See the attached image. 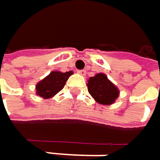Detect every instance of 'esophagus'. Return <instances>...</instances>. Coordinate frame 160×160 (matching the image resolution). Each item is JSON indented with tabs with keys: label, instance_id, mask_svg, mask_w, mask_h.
I'll use <instances>...</instances> for the list:
<instances>
[{
	"label": "esophagus",
	"instance_id": "obj_1",
	"mask_svg": "<svg viewBox=\"0 0 160 160\" xmlns=\"http://www.w3.org/2000/svg\"><path fill=\"white\" fill-rule=\"evenodd\" d=\"M78 73L80 74V75H81V76H85L86 75V70H78Z\"/></svg>",
	"mask_w": 160,
	"mask_h": 160
}]
</instances>
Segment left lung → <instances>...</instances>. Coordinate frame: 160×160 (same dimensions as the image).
Returning <instances> with one entry per match:
<instances>
[{"mask_svg": "<svg viewBox=\"0 0 160 160\" xmlns=\"http://www.w3.org/2000/svg\"><path fill=\"white\" fill-rule=\"evenodd\" d=\"M87 87L89 93L100 105H112L119 96L118 87L104 73H98L91 77L88 80Z\"/></svg>", "mask_w": 160, "mask_h": 160, "instance_id": "obj_1", "label": "left lung"}]
</instances>
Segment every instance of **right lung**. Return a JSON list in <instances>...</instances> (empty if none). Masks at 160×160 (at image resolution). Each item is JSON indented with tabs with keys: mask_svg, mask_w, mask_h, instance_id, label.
I'll list each match as a JSON object with an SVG mask.
<instances>
[{
	"mask_svg": "<svg viewBox=\"0 0 160 160\" xmlns=\"http://www.w3.org/2000/svg\"><path fill=\"white\" fill-rule=\"evenodd\" d=\"M73 74V71L60 72L57 70L52 71L48 76L36 84V94L43 99L53 97L65 86L67 80Z\"/></svg>",
	"mask_w": 160,
	"mask_h": 160,
	"instance_id": "1",
	"label": "right lung"
}]
</instances>
